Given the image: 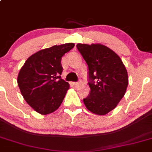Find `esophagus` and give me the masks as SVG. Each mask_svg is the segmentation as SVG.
<instances>
[{"label": "esophagus", "mask_w": 152, "mask_h": 152, "mask_svg": "<svg viewBox=\"0 0 152 152\" xmlns=\"http://www.w3.org/2000/svg\"><path fill=\"white\" fill-rule=\"evenodd\" d=\"M72 85L74 86L75 87H78L80 85V83L79 82H72Z\"/></svg>", "instance_id": "esophagus-1"}]
</instances>
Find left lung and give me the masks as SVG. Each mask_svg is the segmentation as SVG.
<instances>
[{"mask_svg": "<svg viewBox=\"0 0 152 152\" xmlns=\"http://www.w3.org/2000/svg\"><path fill=\"white\" fill-rule=\"evenodd\" d=\"M77 49L88 66L89 95L83 99L91 112L105 115L116 108L128 85L127 72L114 51L102 44H78Z\"/></svg>", "mask_w": 152, "mask_h": 152, "instance_id": "obj_1", "label": "left lung"}]
</instances>
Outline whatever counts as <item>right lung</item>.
Returning a JSON list of instances; mask_svg holds the SVG:
<instances>
[{
  "label": "right lung",
  "mask_w": 152,
  "mask_h": 152,
  "mask_svg": "<svg viewBox=\"0 0 152 152\" xmlns=\"http://www.w3.org/2000/svg\"><path fill=\"white\" fill-rule=\"evenodd\" d=\"M74 47L68 43L42 49L26 60L17 77V83L25 101L36 112L46 115L60 107L69 89L61 79L62 57Z\"/></svg>",
  "instance_id": "1"
}]
</instances>
